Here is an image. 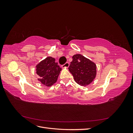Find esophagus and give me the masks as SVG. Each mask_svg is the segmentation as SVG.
I'll return each instance as SVG.
<instances>
[{"label":"esophagus","mask_w":133,"mask_h":133,"mask_svg":"<svg viewBox=\"0 0 133 133\" xmlns=\"http://www.w3.org/2000/svg\"><path fill=\"white\" fill-rule=\"evenodd\" d=\"M69 66V63L68 62L65 63L64 64V65H62V68H68Z\"/></svg>","instance_id":"esophagus-1"}]
</instances>
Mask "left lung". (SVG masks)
<instances>
[{"mask_svg":"<svg viewBox=\"0 0 133 133\" xmlns=\"http://www.w3.org/2000/svg\"><path fill=\"white\" fill-rule=\"evenodd\" d=\"M72 58L68 69L75 82L81 86L88 85L96 77V64L80 54L73 55Z\"/></svg>","mask_w":133,"mask_h":133,"instance_id":"8db88e82","label":"left lung"}]
</instances>
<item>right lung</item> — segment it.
Here are the masks:
<instances>
[{"label": "right lung", "mask_w": 133, "mask_h": 133, "mask_svg": "<svg viewBox=\"0 0 133 133\" xmlns=\"http://www.w3.org/2000/svg\"><path fill=\"white\" fill-rule=\"evenodd\" d=\"M55 61L54 58L48 57L36 65V73L40 78L38 80L45 86L51 87L57 82L62 70Z\"/></svg>", "instance_id": "obj_1"}]
</instances>
